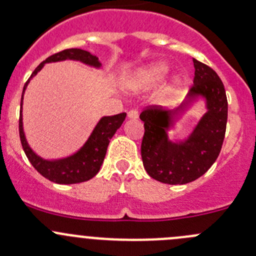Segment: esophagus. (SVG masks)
<instances>
[{
  "instance_id": "esophagus-1",
  "label": "esophagus",
  "mask_w": 256,
  "mask_h": 256,
  "mask_svg": "<svg viewBox=\"0 0 256 256\" xmlns=\"http://www.w3.org/2000/svg\"><path fill=\"white\" fill-rule=\"evenodd\" d=\"M128 116L130 118H138V112L136 109H131L130 112H128Z\"/></svg>"
}]
</instances>
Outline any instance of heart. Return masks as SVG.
<instances>
[{
    "instance_id": "1",
    "label": "heart",
    "mask_w": 256,
    "mask_h": 256,
    "mask_svg": "<svg viewBox=\"0 0 256 256\" xmlns=\"http://www.w3.org/2000/svg\"><path fill=\"white\" fill-rule=\"evenodd\" d=\"M167 68L164 64H154L141 69L135 78L132 79V85L136 88H151L164 79Z\"/></svg>"
}]
</instances>
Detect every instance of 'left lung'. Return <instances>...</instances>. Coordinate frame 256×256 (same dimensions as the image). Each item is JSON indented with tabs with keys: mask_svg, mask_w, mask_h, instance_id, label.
<instances>
[{
	"mask_svg": "<svg viewBox=\"0 0 256 256\" xmlns=\"http://www.w3.org/2000/svg\"><path fill=\"white\" fill-rule=\"evenodd\" d=\"M194 79L188 102L202 95L207 100L204 114L192 135L183 142L168 141L171 114L150 105L140 114L144 121L141 157L148 176L167 184H186L206 174L220 154L228 120V100L218 74L202 62L193 59Z\"/></svg>",
	"mask_w": 256,
	"mask_h": 256,
	"instance_id": "left-lung-1",
	"label": "left lung"
}]
</instances>
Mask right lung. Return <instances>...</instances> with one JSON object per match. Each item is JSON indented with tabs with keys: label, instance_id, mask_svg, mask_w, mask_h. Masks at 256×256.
<instances>
[{
	"label": "right lung",
	"instance_id": "1",
	"mask_svg": "<svg viewBox=\"0 0 256 256\" xmlns=\"http://www.w3.org/2000/svg\"><path fill=\"white\" fill-rule=\"evenodd\" d=\"M64 59H74V60H80L85 64L94 66H100L102 64L98 60V56H92V53L86 50H82L79 48H69L64 49V50L58 52V53L53 54V56H48L46 60H43L34 72L32 73L30 78L38 73L44 66V63L49 62H58L64 60ZM30 79L26 82L24 88H23V92H24L26 86H27ZM23 92L22 99H20V144H22L23 151H24L26 156L30 160L32 166L46 177L47 180H52L54 183H59V184H73V183H80L89 180L95 174L99 172L100 167H102V161L106 154L108 146H109L110 140L116 132L118 128L122 125L124 120L126 118L125 112L118 114L114 116H105L102 120L98 122L96 128H94L92 134L90 135L89 140L86 144L76 152V154L66 158L58 160V161H46L38 157L26 141L24 134H23L22 128V100H23Z\"/></svg>",
	"mask_w": 256,
	"mask_h": 256
}]
</instances>
